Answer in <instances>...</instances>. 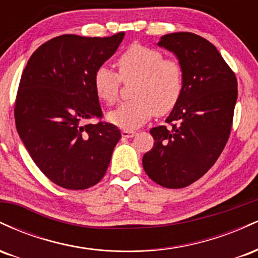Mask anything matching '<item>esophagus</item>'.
<instances>
[{"label":"esophagus","instance_id":"34e87169","mask_svg":"<svg viewBox=\"0 0 258 258\" xmlns=\"http://www.w3.org/2000/svg\"><path fill=\"white\" fill-rule=\"evenodd\" d=\"M121 135H122V137L125 138H131V137H135V136L137 135V132L132 131V130H122V131H121Z\"/></svg>","mask_w":258,"mask_h":258}]
</instances>
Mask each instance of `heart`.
<instances>
[{
	"mask_svg": "<svg viewBox=\"0 0 258 258\" xmlns=\"http://www.w3.org/2000/svg\"><path fill=\"white\" fill-rule=\"evenodd\" d=\"M119 75L108 67H99L93 76L97 96L108 105L119 98L120 85L132 82V100L108 114V120L126 130L137 128L155 112H171L184 90V72L177 60L165 59L164 53L142 44H133L117 58Z\"/></svg>",
	"mask_w": 258,
	"mask_h": 258,
	"instance_id": "heart-1",
	"label": "heart"
}]
</instances>
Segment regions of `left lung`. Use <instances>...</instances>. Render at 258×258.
<instances>
[{
  "mask_svg": "<svg viewBox=\"0 0 258 258\" xmlns=\"http://www.w3.org/2000/svg\"><path fill=\"white\" fill-rule=\"evenodd\" d=\"M158 46L174 53L184 72V90L166 122L150 130L154 147L144 154L150 179L184 188L210 170L223 152L238 98V81L220 52L193 32L164 35Z\"/></svg>",
  "mask_w": 258,
  "mask_h": 258,
  "instance_id": "obj_1",
  "label": "left lung"
}]
</instances>
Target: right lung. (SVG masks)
Wrapping results in <instances>:
<instances>
[{
    "instance_id": "1",
    "label": "right lung",
    "mask_w": 258,
    "mask_h": 258,
    "mask_svg": "<svg viewBox=\"0 0 258 258\" xmlns=\"http://www.w3.org/2000/svg\"><path fill=\"white\" fill-rule=\"evenodd\" d=\"M123 36L54 37L32 53L22 74L14 106L17 131L37 167L59 186L87 189L108 170L120 130L86 121L102 119L93 76Z\"/></svg>"
}]
</instances>
